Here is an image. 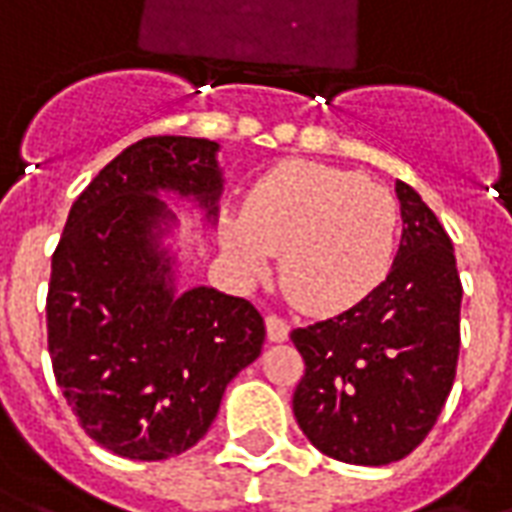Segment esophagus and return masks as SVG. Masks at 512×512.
<instances>
[{"label": "esophagus", "mask_w": 512, "mask_h": 512, "mask_svg": "<svg viewBox=\"0 0 512 512\" xmlns=\"http://www.w3.org/2000/svg\"><path fill=\"white\" fill-rule=\"evenodd\" d=\"M266 334H268V343H285L290 334V326L277 315H268L266 318Z\"/></svg>", "instance_id": "esophagus-1"}]
</instances>
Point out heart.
Here are the masks:
<instances>
[{"label": "heart", "instance_id": "b5f03b06", "mask_svg": "<svg viewBox=\"0 0 512 512\" xmlns=\"http://www.w3.org/2000/svg\"><path fill=\"white\" fill-rule=\"evenodd\" d=\"M219 244L244 282L271 274L293 307L337 315L373 296L395 260V197L356 172L288 161L257 180L244 213L219 219Z\"/></svg>", "mask_w": 512, "mask_h": 512}]
</instances>
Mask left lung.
<instances>
[{
  "label": "left lung",
  "instance_id": "obj_1",
  "mask_svg": "<svg viewBox=\"0 0 512 512\" xmlns=\"http://www.w3.org/2000/svg\"><path fill=\"white\" fill-rule=\"evenodd\" d=\"M403 235L384 285L337 318L290 334L304 356L293 414L334 461L386 466L436 425L461 348V277L450 235L395 180Z\"/></svg>",
  "mask_w": 512,
  "mask_h": 512
}]
</instances>
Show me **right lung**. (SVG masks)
Masks as SVG:
<instances>
[{"label":"right lung","mask_w":512,"mask_h":512,"mask_svg":"<svg viewBox=\"0 0 512 512\" xmlns=\"http://www.w3.org/2000/svg\"><path fill=\"white\" fill-rule=\"evenodd\" d=\"M219 142L147 136L79 194L51 257L49 354L62 395L101 447L164 461L208 433L227 384L263 351L246 299L180 290L178 219L191 202L213 227L224 191Z\"/></svg>","instance_id":"1"}]
</instances>
